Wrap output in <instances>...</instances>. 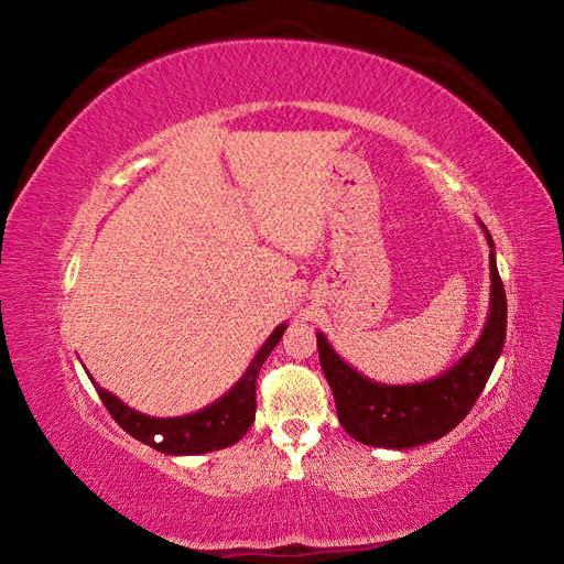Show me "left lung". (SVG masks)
Instances as JSON below:
<instances>
[{
    "label": "left lung",
    "mask_w": 564,
    "mask_h": 564,
    "mask_svg": "<svg viewBox=\"0 0 564 564\" xmlns=\"http://www.w3.org/2000/svg\"><path fill=\"white\" fill-rule=\"evenodd\" d=\"M485 228V226H482ZM489 245L491 308L487 327L473 350L437 379L414 386H381L348 367L327 338L317 334L324 379L332 386L338 421L346 433L369 447L406 449L440 440L466 419L497 365L506 340V292Z\"/></svg>",
    "instance_id": "left-lung-1"
}]
</instances>
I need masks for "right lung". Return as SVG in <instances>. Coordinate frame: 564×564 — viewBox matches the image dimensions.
I'll return each instance as SVG.
<instances>
[{
  "mask_svg": "<svg viewBox=\"0 0 564 564\" xmlns=\"http://www.w3.org/2000/svg\"><path fill=\"white\" fill-rule=\"evenodd\" d=\"M286 329V324L270 334L263 348L256 352L245 377L237 381V386L228 395L214 402L212 406L202 409L191 416L178 419H152L141 412H133L122 400H117L112 392L96 386L98 398L104 400L110 416L124 429L131 437L141 440L143 445L164 452V454H207L216 449H226L242 440L253 423L256 416V379L265 362V357L280 344V338Z\"/></svg>",
  "mask_w": 564,
  "mask_h": 564,
  "instance_id": "right-lung-1",
  "label": "right lung"
}]
</instances>
